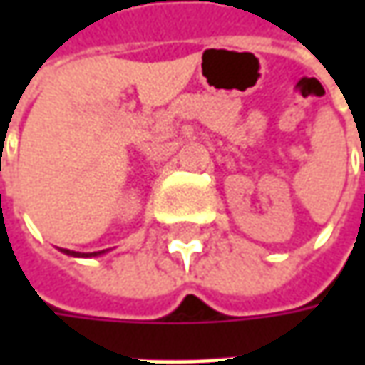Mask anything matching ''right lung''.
<instances>
[{
    "label": "right lung",
    "instance_id": "add662e5",
    "mask_svg": "<svg viewBox=\"0 0 365 365\" xmlns=\"http://www.w3.org/2000/svg\"><path fill=\"white\" fill-rule=\"evenodd\" d=\"M61 252L63 254H66V256H73V258H95V256H101V254H106L107 250H101V252H73V250H64V247H61Z\"/></svg>",
    "mask_w": 365,
    "mask_h": 365
}]
</instances>
